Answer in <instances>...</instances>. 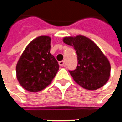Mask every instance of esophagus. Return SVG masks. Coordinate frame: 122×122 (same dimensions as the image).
Listing matches in <instances>:
<instances>
[{
	"mask_svg": "<svg viewBox=\"0 0 122 122\" xmlns=\"http://www.w3.org/2000/svg\"><path fill=\"white\" fill-rule=\"evenodd\" d=\"M58 64L60 66H64L65 65V62L64 61H60V62H59Z\"/></svg>",
	"mask_w": 122,
	"mask_h": 122,
	"instance_id": "obj_1",
	"label": "esophagus"
}]
</instances>
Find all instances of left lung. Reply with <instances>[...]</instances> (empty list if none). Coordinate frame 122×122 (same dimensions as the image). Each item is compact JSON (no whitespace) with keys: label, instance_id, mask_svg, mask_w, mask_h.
Segmentation results:
<instances>
[{"label":"left lung","instance_id":"obj_1","mask_svg":"<svg viewBox=\"0 0 122 122\" xmlns=\"http://www.w3.org/2000/svg\"><path fill=\"white\" fill-rule=\"evenodd\" d=\"M62 41L73 47L77 55V68L69 71L74 81L89 90H96L105 86L110 77L111 64L99 47L81 35L65 36Z\"/></svg>","mask_w":122,"mask_h":122}]
</instances>
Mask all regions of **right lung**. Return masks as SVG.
I'll return each instance as SVG.
<instances>
[{
    "instance_id": "right-lung-1",
    "label": "right lung",
    "mask_w": 122,
    "mask_h": 122,
    "mask_svg": "<svg viewBox=\"0 0 122 122\" xmlns=\"http://www.w3.org/2000/svg\"><path fill=\"white\" fill-rule=\"evenodd\" d=\"M51 38L41 35L26 46L16 65V77L23 88L31 92L49 86L59 69L57 60L50 54Z\"/></svg>"
}]
</instances>
